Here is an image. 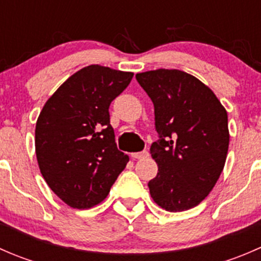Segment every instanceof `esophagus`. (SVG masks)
Returning a JSON list of instances; mask_svg holds the SVG:
<instances>
[{
  "instance_id": "1",
  "label": "esophagus",
  "mask_w": 261,
  "mask_h": 261,
  "mask_svg": "<svg viewBox=\"0 0 261 261\" xmlns=\"http://www.w3.org/2000/svg\"><path fill=\"white\" fill-rule=\"evenodd\" d=\"M146 156H149V151H146V150L139 152H133V154H131V158H134V159H144V158Z\"/></svg>"
}]
</instances>
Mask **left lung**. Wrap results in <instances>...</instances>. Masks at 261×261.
Returning <instances> with one entry per match:
<instances>
[{
    "label": "left lung",
    "instance_id": "1",
    "mask_svg": "<svg viewBox=\"0 0 261 261\" xmlns=\"http://www.w3.org/2000/svg\"><path fill=\"white\" fill-rule=\"evenodd\" d=\"M136 81L154 103L159 140L150 147L158 174L151 198L169 212L193 208L210 194L225 167L227 112L215 93L178 69L138 73Z\"/></svg>",
    "mask_w": 261,
    "mask_h": 261
}]
</instances>
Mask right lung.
Here are the masks:
<instances>
[{
  "label": "right lung",
  "mask_w": 261,
  "mask_h": 261,
  "mask_svg": "<svg viewBox=\"0 0 261 261\" xmlns=\"http://www.w3.org/2000/svg\"><path fill=\"white\" fill-rule=\"evenodd\" d=\"M133 75L88 65L68 78L39 115V168L50 189L73 208L103 201L127 164L128 156L115 143L109 109Z\"/></svg>",
  "instance_id": "obj_1"
}]
</instances>
